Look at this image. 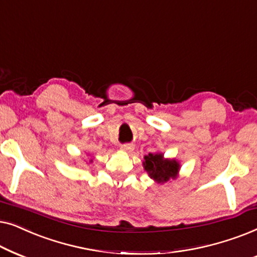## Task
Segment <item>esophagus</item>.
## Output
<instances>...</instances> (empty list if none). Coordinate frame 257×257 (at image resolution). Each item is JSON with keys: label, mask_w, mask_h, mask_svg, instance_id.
I'll use <instances>...</instances> for the list:
<instances>
[{"label": "esophagus", "mask_w": 257, "mask_h": 257, "mask_svg": "<svg viewBox=\"0 0 257 257\" xmlns=\"http://www.w3.org/2000/svg\"><path fill=\"white\" fill-rule=\"evenodd\" d=\"M120 150L124 151V152H130V151L133 150V145H131V144H124V145L120 146Z\"/></svg>", "instance_id": "obj_1"}]
</instances>
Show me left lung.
Returning <instances> with one entry per match:
<instances>
[{
    "label": "left lung",
    "instance_id": "8db88e82",
    "mask_svg": "<svg viewBox=\"0 0 257 257\" xmlns=\"http://www.w3.org/2000/svg\"><path fill=\"white\" fill-rule=\"evenodd\" d=\"M144 166L149 172L150 177L158 182H166L170 179L175 178L179 171L177 161L164 159L163 154L150 153L145 157Z\"/></svg>",
    "mask_w": 257,
    "mask_h": 257
}]
</instances>
